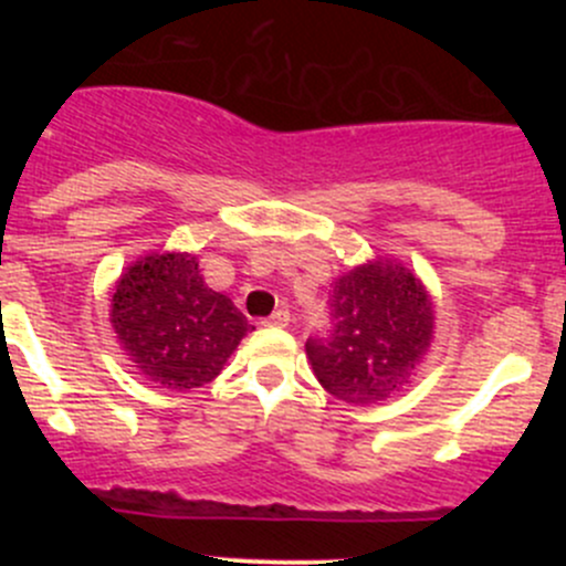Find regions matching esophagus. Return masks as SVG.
<instances>
[{"instance_id": "esophagus-1", "label": "esophagus", "mask_w": 566, "mask_h": 566, "mask_svg": "<svg viewBox=\"0 0 566 566\" xmlns=\"http://www.w3.org/2000/svg\"><path fill=\"white\" fill-rule=\"evenodd\" d=\"M263 324H265V327H287V324H290V311L287 308H279Z\"/></svg>"}]
</instances>
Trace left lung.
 I'll return each instance as SVG.
<instances>
[{"label": "left lung", "instance_id": "left-lung-1", "mask_svg": "<svg viewBox=\"0 0 566 566\" xmlns=\"http://www.w3.org/2000/svg\"><path fill=\"white\" fill-rule=\"evenodd\" d=\"M333 333L305 343L324 391L348 405H378L412 382L437 329L431 292L391 258L354 265L335 279Z\"/></svg>", "mask_w": 566, "mask_h": 566}]
</instances>
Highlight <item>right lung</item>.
<instances>
[{"instance_id":"1","label":"right lung","mask_w":566,"mask_h":566,"mask_svg":"<svg viewBox=\"0 0 566 566\" xmlns=\"http://www.w3.org/2000/svg\"><path fill=\"white\" fill-rule=\"evenodd\" d=\"M116 340L157 388L191 391L216 380L252 324L231 297L210 290L193 252H148L112 292Z\"/></svg>"}]
</instances>
